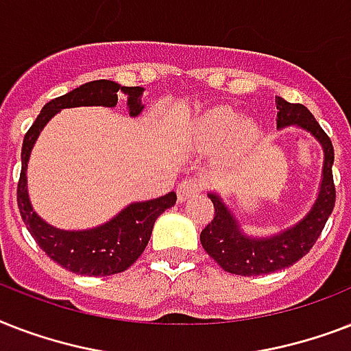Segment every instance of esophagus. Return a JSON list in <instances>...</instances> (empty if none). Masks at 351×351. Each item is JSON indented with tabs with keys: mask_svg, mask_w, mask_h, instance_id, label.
Listing matches in <instances>:
<instances>
[{
	"mask_svg": "<svg viewBox=\"0 0 351 351\" xmlns=\"http://www.w3.org/2000/svg\"><path fill=\"white\" fill-rule=\"evenodd\" d=\"M200 191H202V184H200L197 178H186V180H182L180 184H178V189H176L180 202H184V200L189 197H195V195Z\"/></svg>",
	"mask_w": 351,
	"mask_h": 351,
	"instance_id": "obj_1",
	"label": "esophagus"
}]
</instances>
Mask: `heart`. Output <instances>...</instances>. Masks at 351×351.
<instances>
[{
    "instance_id": "b5f03b06",
    "label": "heart",
    "mask_w": 351,
    "mask_h": 351,
    "mask_svg": "<svg viewBox=\"0 0 351 351\" xmlns=\"http://www.w3.org/2000/svg\"><path fill=\"white\" fill-rule=\"evenodd\" d=\"M255 136V123L251 120L237 121V112L231 107L209 109L193 127V138L202 149H215L226 142V145L234 151L253 142Z\"/></svg>"
}]
</instances>
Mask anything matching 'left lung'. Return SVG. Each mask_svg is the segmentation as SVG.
<instances>
[{
	"label": "left lung",
	"instance_id": "8db88e82",
	"mask_svg": "<svg viewBox=\"0 0 351 351\" xmlns=\"http://www.w3.org/2000/svg\"><path fill=\"white\" fill-rule=\"evenodd\" d=\"M275 101L278 129L297 125L310 132L311 136H315L317 142L322 145V180L315 204L311 206L310 213L304 219H300L288 230L262 239L242 233L239 220L234 219L230 208L222 202V198L217 193H208L215 206V217L200 233L202 247L222 269L244 277L267 275L293 266L295 262L300 261L313 247L335 206L332 140L302 104H289L284 98H277Z\"/></svg>",
	"mask_w": 351,
	"mask_h": 351
}]
</instances>
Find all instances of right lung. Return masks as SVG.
<instances>
[{"label": "right lung", "mask_w": 351, "mask_h": 351, "mask_svg": "<svg viewBox=\"0 0 351 351\" xmlns=\"http://www.w3.org/2000/svg\"><path fill=\"white\" fill-rule=\"evenodd\" d=\"M118 93L127 96V109L131 117H138L143 111V87H121L111 80H95L45 104L25 134L21 147L18 208L27 230L52 261L69 271L89 277H107L125 271L127 267L132 266L145 250L156 219L165 209L173 208L176 204V193L171 191L147 202L129 204L117 217L98 228L82 231L58 230L54 226L47 224L30 206L27 191V165L40 131L56 112L69 107H114L118 104Z\"/></svg>", "instance_id": "right-lung-1"}]
</instances>
